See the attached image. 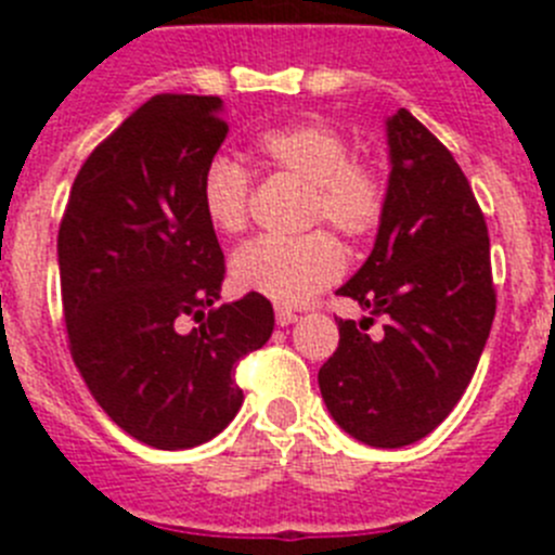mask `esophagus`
Listing matches in <instances>:
<instances>
[{
	"label": "esophagus",
	"instance_id": "obj_1",
	"mask_svg": "<svg viewBox=\"0 0 555 555\" xmlns=\"http://www.w3.org/2000/svg\"><path fill=\"white\" fill-rule=\"evenodd\" d=\"M274 320H278V325H292V322H297V313L292 308H274Z\"/></svg>",
	"mask_w": 555,
	"mask_h": 555
}]
</instances>
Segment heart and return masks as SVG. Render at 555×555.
Masks as SVG:
<instances>
[{
  "label": "heart",
  "instance_id": "obj_1",
  "mask_svg": "<svg viewBox=\"0 0 555 555\" xmlns=\"http://www.w3.org/2000/svg\"><path fill=\"white\" fill-rule=\"evenodd\" d=\"M255 152L269 169L308 185L306 224L325 222L345 238H364L380 224L386 189L375 171L350 160V146L322 121L263 130ZM249 175L230 158L210 160L203 175V210L219 233H238L249 217ZM345 253L317 230L302 238H255L230 261V278L242 292L261 294L278 306H300L338 281Z\"/></svg>",
  "mask_w": 555,
  "mask_h": 555
}]
</instances>
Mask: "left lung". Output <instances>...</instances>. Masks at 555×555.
Returning a JSON list of instances; mask_svg holds the SVG:
<instances>
[{"instance_id":"1","label":"left lung","mask_w":555,"mask_h":555,"mask_svg":"<svg viewBox=\"0 0 555 555\" xmlns=\"http://www.w3.org/2000/svg\"><path fill=\"white\" fill-rule=\"evenodd\" d=\"M389 189L375 247L338 288L366 308L338 320L320 370L327 411L358 442L405 448L455 409L494 320L489 233L448 146L405 107L386 121ZM375 315L377 337L366 334Z\"/></svg>"}]
</instances>
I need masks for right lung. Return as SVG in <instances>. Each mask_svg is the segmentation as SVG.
I'll list each match as a JSON object with an SVG mask.
<instances>
[{"instance_id": "1", "label": "right lung", "mask_w": 555, "mask_h": 555, "mask_svg": "<svg viewBox=\"0 0 555 555\" xmlns=\"http://www.w3.org/2000/svg\"><path fill=\"white\" fill-rule=\"evenodd\" d=\"M224 135L219 96H152L88 155L57 230L77 370L113 423L158 450L228 428L244 403L235 364L274 327L261 294L217 306L224 255L199 189Z\"/></svg>"}]
</instances>
